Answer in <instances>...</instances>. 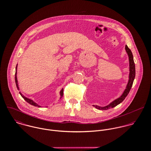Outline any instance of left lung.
Returning <instances> with one entry per match:
<instances>
[{"label": "left lung", "mask_w": 151, "mask_h": 151, "mask_svg": "<svg viewBox=\"0 0 151 151\" xmlns=\"http://www.w3.org/2000/svg\"><path fill=\"white\" fill-rule=\"evenodd\" d=\"M125 49H126V52L128 55V57H129V80H128L127 84L126 87V89H124V92H123V93L122 94V95L116 98V99L113 101L111 102H110L109 105L105 106L92 105L93 106H94L95 108H96L98 109L108 110L109 109L114 108V107L116 106L117 105H118L119 104L122 103L124 100V99L126 98V97L127 96V95L129 93V91L132 86V84H133V82H134V80L135 78V64H134V59H133V55H132V53L131 50L129 49V47L127 45H126V46H125Z\"/></svg>", "instance_id": "obj_1"}]
</instances>
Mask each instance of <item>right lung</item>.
Returning <instances> with one entry per match:
<instances>
[{"label": "right lung", "instance_id": "obj_1", "mask_svg": "<svg viewBox=\"0 0 151 151\" xmlns=\"http://www.w3.org/2000/svg\"><path fill=\"white\" fill-rule=\"evenodd\" d=\"M17 65L16 67L15 81H16V86H17V89H18L19 91H20V88H19V83H18V80H17ZM19 93H20V94L21 95V96H22V97L24 98V99L27 102H28V103H29V104H31V105H33V106H38V107H39V108H41V106H40V105H39L38 104H37L35 102H34L32 99H29V98H28L25 96L20 91L19 92ZM59 93H60V98L63 96V88H62V89L60 90ZM46 107H47V106H46Z\"/></svg>", "mask_w": 151, "mask_h": 151}]
</instances>
